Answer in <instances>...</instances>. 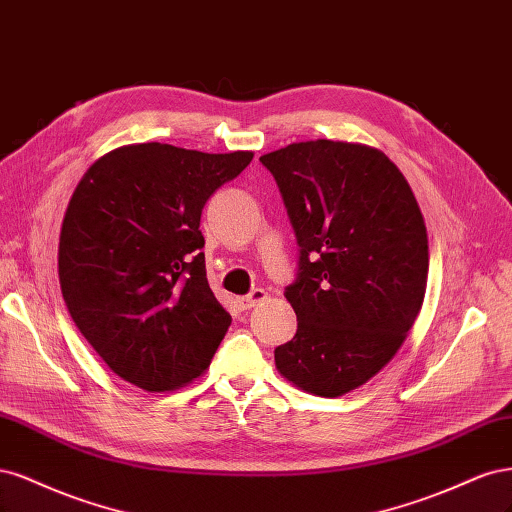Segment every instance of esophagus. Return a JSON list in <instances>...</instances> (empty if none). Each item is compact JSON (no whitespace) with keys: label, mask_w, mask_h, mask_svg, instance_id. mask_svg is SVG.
I'll use <instances>...</instances> for the list:
<instances>
[{"label":"esophagus","mask_w":512,"mask_h":512,"mask_svg":"<svg viewBox=\"0 0 512 512\" xmlns=\"http://www.w3.org/2000/svg\"><path fill=\"white\" fill-rule=\"evenodd\" d=\"M263 300H268V291L253 289L249 295H242V298H238V306H240L242 310H251V308H255L259 302H263Z\"/></svg>","instance_id":"1"}]
</instances>
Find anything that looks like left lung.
<instances>
[{"label":"left lung","instance_id":"obj_1","mask_svg":"<svg viewBox=\"0 0 512 512\" xmlns=\"http://www.w3.org/2000/svg\"><path fill=\"white\" fill-rule=\"evenodd\" d=\"M300 244L285 298L295 336L274 361L289 383L338 398L383 370L406 340L427 287V229L398 166L353 142H293L261 155Z\"/></svg>","mask_w":512,"mask_h":512}]
</instances>
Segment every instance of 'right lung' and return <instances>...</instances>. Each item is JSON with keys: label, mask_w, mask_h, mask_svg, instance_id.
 <instances>
[{"label": "right lung", "mask_w": 512, "mask_h": 512, "mask_svg": "<svg viewBox=\"0 0 512 512\" xmlns=\"http://www.w3.org/2000/svg\"><path fill=\"white\" fill-rule=\"evenodd\" d=\"M251 159L127 144L80 178L61 225V293L123 381L172 391L210 366L232 317L208 285L200 219L208 197Z\"/></svg>", "instance_id": "1"}]
</instances>
